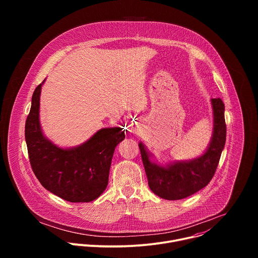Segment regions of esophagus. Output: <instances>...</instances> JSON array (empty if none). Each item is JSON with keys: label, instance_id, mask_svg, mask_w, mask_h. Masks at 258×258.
I'll list each match as a JSON object with an SVG mask.
<instances>
[{"label": "esophagus", "instance_id": "esophagus-1", "mask_svg": "<svg viewBox=\"0 0 258 258\" xmlns=\"http://www.w3.org/2000/svg\"><path fill=\"white\" fill-rule=\"evenodd\" d=\"M133 128H134V131H137V126H134Z\"/></svg>", "mask_w": 258, "mask_h": 258}]
</instances>
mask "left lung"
Listing matches in <instances>:
<instances>
[{"instance_id": "left-lung-1", "label": "left lung", "mask_w": 258, "mask_h": 258, "mask_svg": "<svg viewBox=\"0 0 258 258\" xmlns=\"http://www.w3.org/2000/svg\"><path fill=\"white\" fill-rule=\"evenodd\" d=\"M213 109V134L206 152L200 157L160 166L150 160V154L140 143V151L151 191L166 200H179L206 187L217 168L226 144L227 125L225 104L222 99H211Z\"/></svg>"}]
</instances>
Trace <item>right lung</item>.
<instances>
[{"instance_id": "1", "label": "right lung", "mask_w": 258, "mask_h": 258, "mask_svg": "<svg viewBox=\"0 0 258 258\" xmlns=\"http://www.w3.org/2000/svg\"><path fill=\"white\" fill-rule=\"evenodd\" d=\"M44 82L35 88L25 121V141L31 168L51 193L69 202H91L108 185L109 169L115 147L125 138L120 127L98 131L83 145L62 149L43 135L40 95Z\"/></svg>"}]
</instances>
